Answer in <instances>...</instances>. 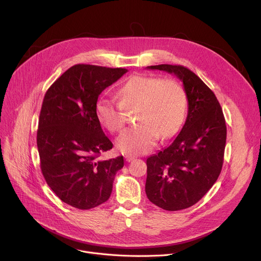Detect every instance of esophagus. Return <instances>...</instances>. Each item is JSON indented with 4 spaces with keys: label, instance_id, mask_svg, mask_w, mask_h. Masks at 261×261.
I'll use <instances>...</instances> for the list:
<instances>
[{
    "label": "esophagus",
    "instance_id": "34e87169",
    "mask_svg": "<svg viewBox=\"0 0 261 261\" xmlns=\"http://www.w3.org/2000/svg\"><path fill=\"white\" fill-rule=\"evenodd\" d=\"M125 159H126L127 162H132L133 160H135V156H133V155H126Z\"/></svg>",
    "mask_w": 261,
    "mask_h": 261
}]
</instances>
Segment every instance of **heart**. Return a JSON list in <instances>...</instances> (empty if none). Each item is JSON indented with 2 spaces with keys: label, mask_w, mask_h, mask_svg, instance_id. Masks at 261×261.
<instances>
[{
  "label": "heart",
  "mask_w": 261,
  "mask_h": 261,
  "mask_svg": "<svg viewBox=\"0 0 261 261\" xmlns=\"http://www.w3.org/2000/svg\"><path fill=\"white\" fill-rule=\"evenodd\" d=\"M117 98H98L95 114L109 131L118 132L127 120L126 109L138 107L135 119L140 123L126 129L116 139V146L123 153H147L160 136L170 139L183 125L186 94L175 80L135 75L118 90Z\"/></svg>",
  "instance_id": "b5f03b06"
}]
</instances>
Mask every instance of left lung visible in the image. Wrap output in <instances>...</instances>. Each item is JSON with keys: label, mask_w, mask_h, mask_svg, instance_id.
Returning a JSON list of instances; mask_svg holds the SVG:
<instances>
[{"label": "left lung", "mask_w": 261, "mask_h": 261, "mask_svg": "<svg viewBox=\"0 0 261 261\" xmlns=\"http://www.w3.org/2000/svg\"><path fill=\"white\" fill-rule=\"evenodd\" d=\"M183 82L188 102L184 126L173 142L147 159L146 195L165 211L193 206L213 187L221 172L226 125L214 92L187 67L160 64Z\"/></svg>", "instance_id": "obj_1"}]
</instances>
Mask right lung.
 I'll return each instance as SVG.
<instances>
[{
    "label": "right lung",
    "mask_w": 261,
    "mask_h": 261,
    "mask_svg": "<svg viewBox=\"0 0 261 261\" xmlns=\"http://www.w3.org/2000/svg\"><path fill=\"white\" fill-rule=\"evenodd\" d=\"M127 68L76 64L45 93L37 132L40 166L47 185L64 203L91 210L112 193L123 158L99 160L112 149L95 114L100 93Z\"/></svg>",
    "instance_id": "right-lung-1"
}]
</instances>
